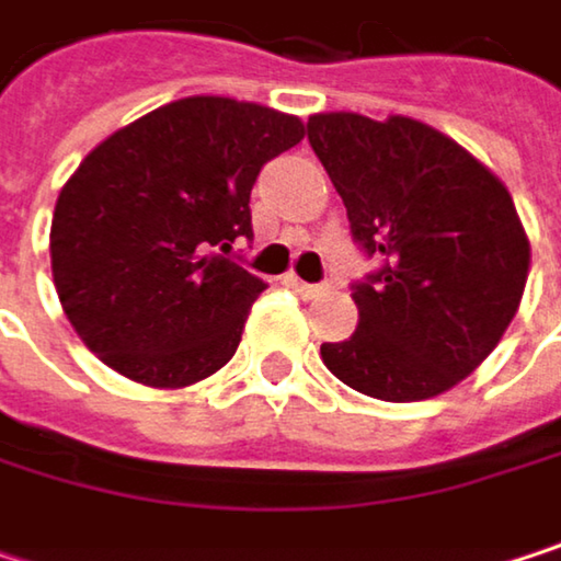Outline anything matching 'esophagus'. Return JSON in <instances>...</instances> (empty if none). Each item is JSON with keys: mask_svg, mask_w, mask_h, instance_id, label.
Masks as SVG:
<instances>
[{"mask_svg": "<svg viewBox=\"0 0 561 561\" xmlns=\"http://www.w3.org/2000/svg\"><path fill=\"white\" fill-rule=\"evenodd\" d=\"M285 282H288L295 291H301V295H318V291H324V288H328V282H305V279H298V276H288Z\"/></svg>", "mask_w": 561, "mask_h": 561, "instance_id": "esophagus-1", "label": "esophagus"}]
</instances>
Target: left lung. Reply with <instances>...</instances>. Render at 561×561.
Segmentation results:
<instances>
[{
  "mask_svg": "<svg viewBox=\"0 0 561 561\" xmlns=\"http://www.w3.org/2000/svg\"><path fill=\"white\" fill-rule=\"evenodd\" d=\"M308 142L337 187L354 243L380 263L354 282L347 341L321 344L351 390L415 402L451 390L504 337L529 243L504 184L425 123L318 113Z\"/></svg>",
  "mask_w": 561,
  "mask_h": 561,
  "instance_id": "left-lung-1",
  "label": "left lung"
}]
</instances>
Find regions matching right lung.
<instances>
[{
    "label": "right lung",
    "instance_id": "add662e5",
    "mask_svg": "<svg viewBox=\"0 0 561 561\" xmlns=\"http://www.w3.org/2000/svg\"><path fill=\"white\" fill-rule=\"evenodd\" d=\"M301 136V119L270 106L187 96L80 162L57 197L51 273L67 321L106 367L187 387L237 354L266 282L227 253L253 237L263 165Z\"/></svg>",
    "mask_w": 561,
    "mask_h": 561
}]
</instances>
